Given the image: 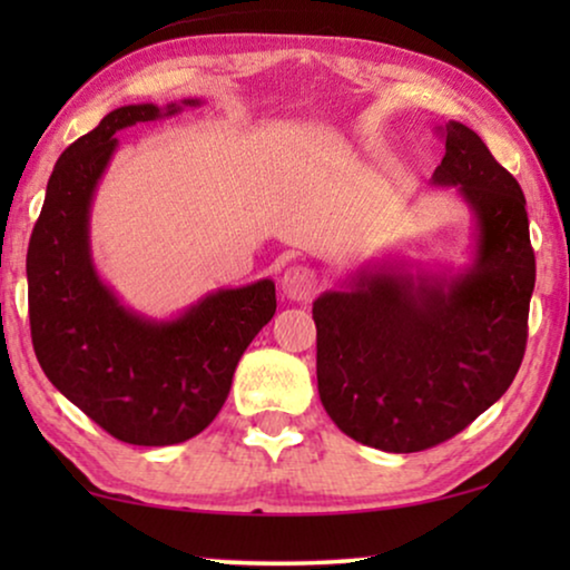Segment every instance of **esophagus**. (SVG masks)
<instances>
[{"mask_svg":"<svg viewBox=\"0 0 570 570\" xmlns=\"http://www.w3.org/2000/svg\"><path fill=\"white\" fill-rule=\"evenodd\" d=\"M279 287H283L285 298L311 301L318 291V275H316V269L298 264V267L285 269L283 279H279Z\"/></svg>","mask_w":570,"mask_h":570,"instance_id":"obj_1","label":"esophagus"}]
</instances>
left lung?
<instances>
[{"mask_svg":"<svg viewBox=\"0 0 570 570\" xmlns=\"http://www.w3.org/2000/svg\"><path fill=\"white\" fill-rule=\"evenodd\" d=\"M433 186L474 217L462 272L365 264L314 301L326 415L365 446L412 454L449 441L495 404L527 347L534 252L521 186L470 127L449 121Z\"/></svg>","mask_w":570,"mask_h":570,"instance_id":"1","label":"left lung"}]
</instances>
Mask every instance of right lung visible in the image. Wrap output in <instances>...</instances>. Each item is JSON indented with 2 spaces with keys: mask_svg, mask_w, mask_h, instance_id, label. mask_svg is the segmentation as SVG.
I'll return each instance as SVG.
<instances>
[{
  "mask_svg": "<svg viewBox=\"0 0 570 570\" xmlns=\"http://www.w3.org/2000/svg\"><path fill=\"white\" fill-rule=\"evenodd\" d=\"M202 100L135 104L106 114L61 153L28 244V314L38 363L85 415L135 446L189 441L228 400L233 373L275 316L272 279L207 293L176 318L124 306L90 254V205L119 139L139 121Z\"/></svg>",
  "mask_w": 570,
  "mask_h": 570,
  "instance_id": "add662e5",
  "label": "right lung"
}]
</instances>
